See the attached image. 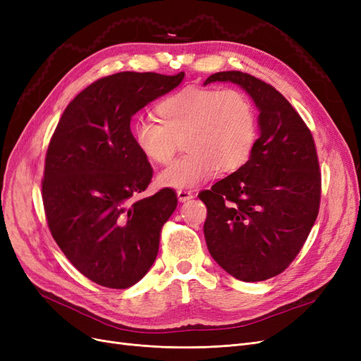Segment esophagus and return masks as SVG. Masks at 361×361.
Returning a JSON list of instances; mask_svg holds the SVG:
<instances>
[{
	"mask_svg": "<svg viewBox=\"0 0 361 361\" xmlns=\"http://www.w3.org/2000/svg\"><path fill=\"white\" fill-rule=\"evenodd\" d=\"M194 195L191 191H187V190H178V200L179 202H187L190 199H192Z\"/></svg>",
	"mask_w": 361,
	"mask_h": 361,
	"instance_id": "1",
	"label": "esophagus"
}]
</instances>
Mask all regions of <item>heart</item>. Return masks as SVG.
<instances>
[{
	"mask_svg": "<svg viewBox=\"0 0 361 361\" xmlns=\"http://www.w3.org/2000/svg\"><path fill=\"white\" fill-rule=\"evenodd\" d=\"M158 122L133 126L135 147L147 161L167 164L178 149L187 150L158 176L166 188H192L218 170L241 169L257 140V114L250 97L235 89L185 87L157 105Z\"/></svg>",
	"mask_w": 361,
	"mask_h": 361,
	"instance_id": "b5f03b06",
	"label": "heart"
}]
</instances>
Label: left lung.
Here are the masks:
<instances>
[{
    "label": "left lung",
    "mask_w": 361,
    "mask_h": 361,
    "mask_svg": "<svg viewBox=\"0 0 361 361\" xmlns=\"http://www.w3.org/2000/svg\"><path fill=\"white\" fill-rule=\"evenodd\" d=\"M233 82L259 110V138L241 169L199 194L207 207L204 239L214 260L243 281L279 276L297 257L316 221L321 171L314 141L274 87L238 71L204 81Z\"/></svg>",
    "instance_id": "8db88e82"
}]
</instances>
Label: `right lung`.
I'll use <instances>...</instances> for the list:
<instances>
[{
    "label": "right lung",
    "instance_id": "right-lung-1",
    "mask_svg": "<svg viewBox=\"0 0 361 361\" xmlns=\"http://www.w3.org/2000/svg\"><path fill=\"white\" fill-rule=\"evenodd\" d=\"M183 76L120 72L97 80L68 105L49 141L42 180L48 227L71 264L97 285L126 289L157 259L178 197L164 188L134 200L154 170L135 147L130 118Z\"/></svg>",
    "mask_w": 361,
    "mask_h": 361
}]
</instances>
